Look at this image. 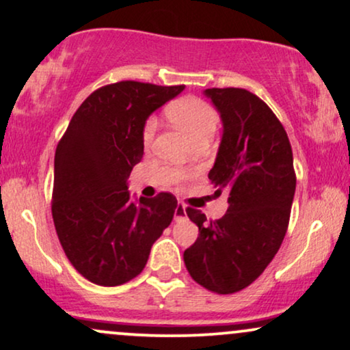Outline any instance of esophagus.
Returning a JSON list of instances; mask_svg holds the SVG:
<instances>
[{
  "label": "esophagus",
  "mask_w": 350,
  "mask_h": 350,
  "mask_svg": "<svg viewBox=\"0 0 350 350\" xmlns=\"http://www.w3.org/2000/svg\"><path fill=\"white\" fill-rule=\"evenodd\" d=\"M185 206L183 205V203H179L178 206H176V210H174V219L176 221H179V219H183V218H185Z\"/></svg>",
  "instance_id": "1"
}]
</instances>
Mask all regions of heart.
<instances>
[{"instance_id":"heart-1","label":"heart","mask_w":350,"mask_h":350,"mask_svg":"<svg viewBox=\"0 0 350 350\" xmlns=\"http://www.w3.org/2000/svg\"><path fill=\"white\" fill-rule=\"evenodd\" d=\"M167 118L172 124L179 127L189 135V139L197 140L198 137L213 135L218 126L219 114L208 101L198 96H183V98L172 101L166 108ZM157 132V119L148 118L144 124L142 140L147 145L153 140Z\"/></svg>"}]
</instances>
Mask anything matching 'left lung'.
I'll return each instance as SVG.
<instances>
[{
    "label": "left lung",
    "mask_w": 350,
    "mask_h": 350,
    "mask_svg": "<svg viewBox=\"0 0 350 350\" xmlns=\"http://www.w3.org/2000/svg\"><path fill=\"white\" fill-rule=\"evenodd\" d=\"M223 119L215 166L208 179L228 192V211L206 219L197 208L187 216L198 237L184 252L192 280L215 294L250 286L278 254L289 226L295 192L293 148L271 108L245 88H206Z\"/></svg>",
    "instance_id": "obj_1"
}]
</instances>
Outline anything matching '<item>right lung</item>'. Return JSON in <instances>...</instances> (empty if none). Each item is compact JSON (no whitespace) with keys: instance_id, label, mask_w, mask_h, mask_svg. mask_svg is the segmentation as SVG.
Listing matches in <instances>:
<instances>
[{"instance_id":"obj_1","label":"right lung","mask_w":350,"mask_h":350,"mask_svg":"<svg viewBox=\"0 0 350 350\" xmlns=\"http://www.w3.org/2000/svg\"><path fill=\"white\" fill-rule=\"evenodd\" d=\"M184 90L121 81L79 106L55 153L51 213L66 256L85 280L121 286L147 265L178 200L170 192L129 200L127 178L142 160L147 118Z\"/></svg>"}]
</instances>
